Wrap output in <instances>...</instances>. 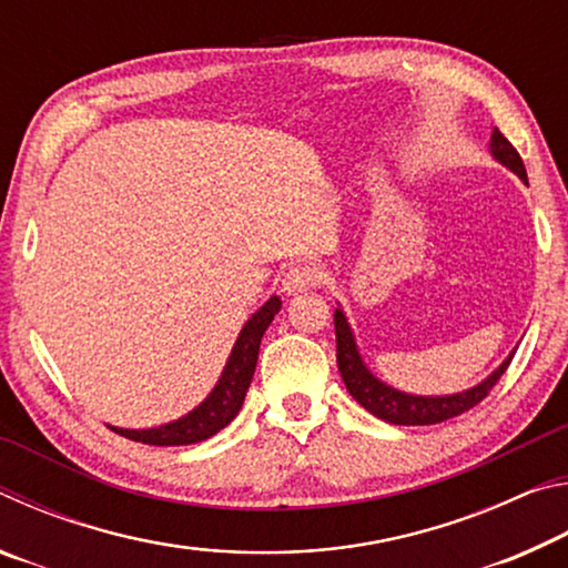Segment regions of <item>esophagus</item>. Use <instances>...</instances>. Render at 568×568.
<instances>
[{
  "mask_svg": "<svg viewBox=\"0 0 568 568\" xmlns=\"http://www.w3.org/2000/svg\"><path fill=\"white\" fill-rule=\"evenodd\" d=\"M318 281H321V273L315 271V267H311V265H295V267H291V271L283 275V283L281 285H283V293L297 295V293H303V291H311V287L318 285Z\"/></svg>",
  "mask_w": 568,
  "mask_h": 568,
  "instance_id": "esophagus-1",
  "label": "esophagus"
}]
</instances>
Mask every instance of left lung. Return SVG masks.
Listing matches in <instances>:
<instances>
[{"label":"left lung","instance_id":"obj_1","mask_svg":"<svg viewBox=\"0 0 568 568\" xmlns=\"http://www.w3.org/2000/svg\"><path fill=\"white\" fill-rule=\"evenodd\" d=\"M488 152H491V158L498 162V165L511 170L524 185H528L521 158H518V152L514 150L511 142H508L496 128L491 132V142H488ZM333 323H335V358H338V371L343 376L345 388H348L351 396L358 400L365 410L373 413V416L381 420L393 423V426H434V423H444L448 418L460 416V413H466L468 408H474L476 403H480L488 396V390L496 386L498 378L504 376V371L508 368V363H511L516 353L514 348L501 361L498 368H494L484 381L466 390L446 393V396H418V393H406L400 388L388 386L386 381H381L376 373L365 365L358 341H355L353 325L348 323V315H345L341 303L333 313Z\"/></svg>","mask_w":568,"mask_h":568}]
</instances>
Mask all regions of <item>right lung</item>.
<instances>
[{
	"label": "right lung",
	"mask_w": 568,
	"mask_h": 568,
	"mask_svg": "<svg viewBox=\"0 0 568 568\" xmlns=\"http://www.w3.org/2000/svg\"><path fill=\"white\" fill-rule=\"evenodd\" d=\"M281 297L271 295L253 315H250L237 333L233 351H230L225 368L220 373L213 390H210L195 408L187 410L185 416L152 428H120L110 426V423L108 426L114 434L148 446H190L220 434V430L237 416L240 408H243L245 393L255 376L261 341L265 331L271 328L275 315L281 313Z\"/></svg>",
	"instance_id": "1"
}]
</instances>
